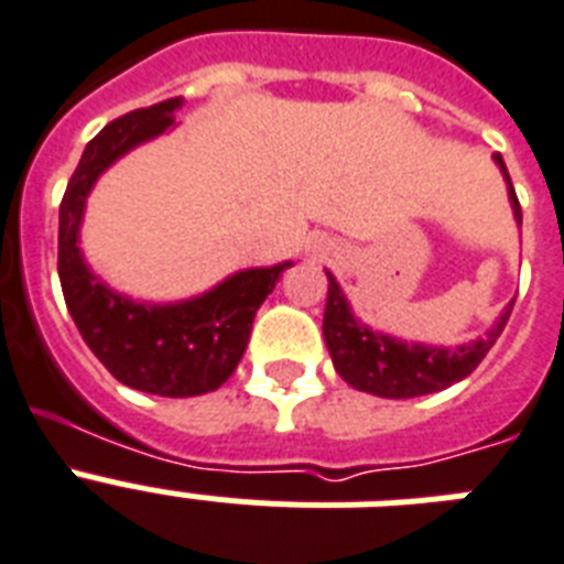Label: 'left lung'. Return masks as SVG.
Instances as JSON below:
<instances>
[{"label": "left lung", "instance_id": "8db88e82", "mask_svg": "<svg viewBox=\"0 0 564 564\" xmlns=\"http://www.w3.org/2000/svg\"><path fill=\"white\" fill-rule=\"evenodd\" d=\"M496 162L505 173L507 185H510V203L516 210V219L521 223V205L519 196L512 191L510 173L496 153ZM327 306H324V341L333 356L338 377L345 379L347 386L359 388V391L388 397V400H409V397H423V393L443 391V388L455 386L466 379L478 368L489 347L496 345L498 336L505 333L507 318L512 313V301L507 306L498 324L489 329L487 336L473 341V345L455 347V350H443V347H425L409 345V341H397L391 336L373 333L365 324H359L347 306L345 295L338 290L336 278L327 272Z\"/></svg>", "mask_w": 564, "mask_h": 564}]
</instances>
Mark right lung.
Here are the masks:
<instances>
[{"label": "right lung", "instance_id": "obj_1", "mask_svg": "<svg viewBox=\"0 0 564 564\" xmlns=\"http://www.w3.org/2000/svg\"><path fill=\"white\" fill-rule=\"evenodd\" d=\"M178 107L182 98L132 109L86 144L59 203L57 272L80 336L118 382L159 397H199L217 391L235 373L249 345L254 313L292 263L237 272L185 304L148 306L107 290L77 249V228L95 178L118 155L173 127Z\"/></svg>", "mask_w": 564, "mask_h": 564}]
</instances>
